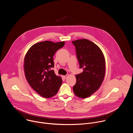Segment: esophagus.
Instances as JSON below:
<instances>
[{"mask_svg":"<svg viewBox=\"0 0 133 133\" xmlns=\"http://www.w3.org/2000/svg\"><path fill=\"white\" fill-rule=\"evenodd\" d=\"M68 76V75H64V76H63V77L65 79V78H66Z\"/></svg>","mask_w":133,"mask_h":133,"instance_id":"obj_1","label":"esophagus"}]
</instances>
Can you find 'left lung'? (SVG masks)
<instances>
[{
	"instance_id": "1",
	"label": "left lung",
	"mask_w": 133,
	"mask_h": 133,
	"mask_svg": "<svg viewBox=\"0 0 133 133\" xmlns=\"http://www.w3.org/2000/svg\"><path fill=\"white\" fill-rule=\"evenodd\" d=\"M75 47L79 67L83 71L76 75V83L73 91L78 97H89L101 86L105 74V60L104 55L93 42L86 39L72 42Z\"/></svg>"
}]
</instances>
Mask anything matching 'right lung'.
<instances>
[{"instance_id": "obj_1", "label": "right lung", "mask_w": 133, "mask_h": 133, "mask_svg": "<svg viewBox=\"0 0 133 133\" xmlns=\"http://www.w3.org/2000/svg\"><path fill=\"white\" fill-rule=\"evenodd\" d=\"M64 45V42L38 43L29 48L25 57L26 79L32 88L43 97L55 96L62 84L61 77L56 76L52 70L53 56Z\"/></svg>"}]
</instances>
